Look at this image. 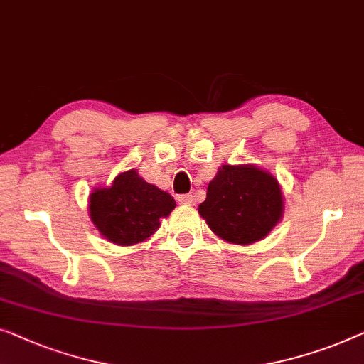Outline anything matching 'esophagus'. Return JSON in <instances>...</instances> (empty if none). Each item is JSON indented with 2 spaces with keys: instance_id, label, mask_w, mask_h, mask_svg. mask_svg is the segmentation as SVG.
I'll use <instances>...</instances> for the list:
<instances>
[{
  "instance_id": "1",
  "label": "esophagus",
  "mask_w": 364,
  "mask_h": 364,
  "mask_svg": "<svg viewBox=\"0 0 364 364\" xmlns=\"http://www.w3.org/2000/svg\"><path fill=\"white\" fill-rule=\"evenodd\" d=\"M177 202L181 205H192L193 203V197L191 193H183V195H178L177 197Z\"/></svg>"
}]
</instances>
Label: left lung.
<instances>
[{"mask_svg":"<svg viewBox=\"0 0 364 364\" xmlns=\"http://www.w3.org/2000/svg\"><path fill=\"white\" fill-rule=\"evenodd\" d=\"M198 213L218 238L233 245L256 243L282 218L281 186L272 173L252 164L221 166Z\"/></svg>","mask_w":364,"mask_h":364,"instance_id":"1","label":"left lung"}]
</instances>
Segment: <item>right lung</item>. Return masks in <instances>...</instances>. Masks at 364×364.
<instances>
[{"label": "right lung", "mask_w": 364, "mask_h": 364, "mask_svg": "<svg viewBox=\"0 0 364 364\" xmlns=\"http://www.w3.org/2000/svg\"><path fill=\"white\" fill-rule=\"evenodd\" d=\"M173 208L176 200L147 183L136 169L121 172L107 188H95L88 202L93 225L103 238L119 246L151 238Z\"/></svg>", "instance_id": "right-lung-1"}]
</instances>
